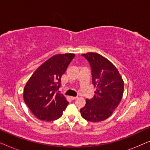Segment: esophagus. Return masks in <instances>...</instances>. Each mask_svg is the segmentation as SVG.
<instances>
[{"label": "esophagus", "instance_id": "esophagus-1", "mask_svg": "<svg viewBox=\"0 0 150 150\" xmlns=\"http://www.w3.org/2000/svg\"><path fill=\"white\" fill-rule=\"evenodd\" d=\"M77 98H78V97H70V99L71 100H76Z\"/></svg>", "mask_w": 150, "mask_h": 150}]
</instances>
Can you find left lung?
I'll list each match as a JSON object with an SVG mask.
<instances>
[{
	"mask_svg": "<svg viewBox=\"0 0 150 150\" xmlns=\"http://www.w3.org/2000/svg\"><path fill=\"white\" fill-rule=\"evenodd\" d=\"M82 55L91 67L92 83L96 91L92 99L86 100L81 116L89 122H101L111 115L121 102L124 81L116 67L105 57L96 52Z\"/></svg>",
	"mask_w": 150,
	"mask_h": 150,
	"instance_id": "obj_1",
	"label": "left lung"
}]
</instances>
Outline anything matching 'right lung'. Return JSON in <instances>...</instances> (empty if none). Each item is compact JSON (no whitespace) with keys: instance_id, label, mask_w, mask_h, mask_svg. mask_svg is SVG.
<instances>
[{"instance_id":"obj_1","label":"right lung","mask_w":150,"mask_h":150,"mask_svg":"<svg viewBox=\"0 0 150 150\" xmlns=\"http://www.w3.org/2000/svg\"><path fill=\"white\" fill-rule=\"evenodd\" d=\"M74 54H56L41 65L28 79L23 98L32 113L42 121L61 117L69 102L62 94L56 93L61 78L65 72Z\"/></svg>"}]
</instances>
